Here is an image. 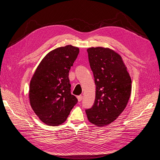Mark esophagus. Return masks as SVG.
I'll use <instances>...</instances> for the list:
<instances>
[{"label":"esophagus","instance_id":"esophagus-1","mask_svg":"<svg viewBox=\"0 0 160 160\" xmlns=\"http://www.w3.org/2000/svg\"><path fill=\"white\" fill-rule=\"evenodd\" d=\"M77 98H78V102H81L82 100V98H83V96H79L77 97Z\"/></svg>","mask_w":160,"mask_h":160}]
</instances>
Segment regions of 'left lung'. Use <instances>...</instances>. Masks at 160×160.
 I'll list each match as a JSON object with an SVG mask.
<instances>
[{
  "instance_id": "left-lung-1",
  "label": "left lung",
  "mask_w": 160,
  "mask_h": 160,
  "mask_svg": "<svg viewBox=\"0 0 160 160\" xmlns=\"http://www.w3.org/2000/svg\"><path fill=\"white\" fill-rule=\"evenodd\" d=\"M87 51L96 90L95 102L86 113L91 123L103 127L113 122L125 109L132 81L122 57L113 50L98 47Z\"/></svg>"
}]
</instances>
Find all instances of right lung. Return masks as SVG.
Here are the masks:
<instances>
[{"instance_id": "1", "label": "right lung", "mask_w": 160, "mask_h": 160, "mask_svg": "<svg viewBox=\"0 0 160 160\" xmlns=\"http://www.w3.org/2000/svg\"><path fill=\"white\" fill-rule=\"evenodd\" d=\"M79 51L78 47L70 45L50 51L32 76L29 90L31 107L47 125H61L78 102L70 93L68 72Z\"/></svg>"}]
</instances>
